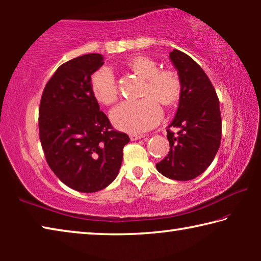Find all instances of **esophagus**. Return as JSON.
Returning <instances> with one entry per match:
<instances>
[{
    "label": "esophagus",
    "mask_w": 261,
    "mask_h": 261,
    "mask_svg": "<svg viewBox=\"0 0 261 261\" xmlns=\"http://www.w3.org/2000/svg\"><path fill=\"white\" fill-rule=\"evenodd\" d=\"M144 135H138V134H130V139L131 140H138V139H141L144 138Z\"/></svg>",
    "instance_id": "esophagus-1"
}]
</instances>
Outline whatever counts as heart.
<instances>
[{
	"instance_id": "b5f03b06",
	"label": "heart",
	"mask_w": 261,
	"mask_h": 261,
	"mask_svg": "<svg viewBox=\"0 0 261 261\" xmlns=\"http://www.w3.org/2000/svg\"><path fill=\"white\" fill-rule=\"evenodd\" d=\"M127 67L139 78L144 79L138 101H124L110 112V120L120 130L130 134H141L152 129L160 122L162 110L159 105L171 108L178 102L182 94V81L174 69H160L158 62L147 56H135ZM91 92L96 101L112 105L118 95L114 73L108 68H101L92 74Z\"/></svg>"
}]
</instances>
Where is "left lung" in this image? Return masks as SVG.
Returning a JSON list of instances; mask_svg holds the SVG:
<instances>
[{
    "mask_svg": "<svg viewBox=\"0 0 261 261\" xmlns=\"http://www.w3.org/2000/svg\"><path fill=\"white\" fill-rule=\"evenodd\" d=\"M169 57L182 81L178 108L169 125L177 132L167 130L169 153L155 166L168 178L190 180L204 173L219 151L220 103L210 78L196 61L177 49Z\"/></svg>",
    "mask_w": 261,
    "mask_h": 261,
    "instance_id": "8db88e82",
    "label": "left lung"
}]
</instances>
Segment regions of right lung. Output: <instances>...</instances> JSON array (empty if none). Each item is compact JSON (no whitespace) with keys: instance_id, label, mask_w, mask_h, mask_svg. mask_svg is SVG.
Instances as JSON below:
<instances>
[{"instance_id":"1","label":"right lung","mask_w":261,"mask_h":261,"mask_svg":"<svg viewBox=\"0 0 261 261\" xmlns=\"http://www.w3.org/2000/svg\"><path fill=\"white\" fill-rule=\"evenodd\" d=\"M101 54L65 62L46 84L39 107V136L50 169L69 188L100 191L117 177L129 136L116 131L91 92Z\"/></svg>"}]
</instances>
